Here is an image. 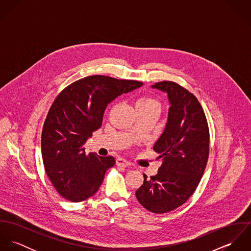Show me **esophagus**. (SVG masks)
Segmentation results:
<instances>
[{"label":"esophagus","instance_id":"esophagus-1","mask_svg":"<svg viewBox=\"0 0 251 251\" xmlns=\"http://www.w3.org/2000/svg\"><path fill=\"white\" fill-rule=\"evenodd\" d=\"M116 164H117L118 166H123V167H127V166L130 165L127 160H126V159H124V158H122V157H118V158L116 159Z\"/></svg>","mask_w":251,"mask_h":251}]
</instances>
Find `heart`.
<instances>
[{
	"instance_id": "heart-1",
	"label": "heart",
	"mask_w": 251,
	"mask_h": 251,
	"mask_svg": "<svg viewBox=\"0 0 251 251\" xmlns=\"http://www.w3.org/2000/svg\"><path fill=\"white\" fill-rule=\"evenodd\" d=\"M135 107L146 108V109H151V110H155L157 112L160 111V102L152 98H141L136 101Z\"/></svg>"
}]
</instances>
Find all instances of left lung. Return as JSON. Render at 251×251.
Masks as SVG:
<instances>
[{
	"instance_id": "left-lung-1",
	"label": "left lung",
	"mask_w": 251,
	"mask_h": 251,
	"mask_svg": "<svg viewBox=\"0 0 251 251\" xmlns=\"http://www.w3.org/2000/svg\"><path fill=\"white\" fill-rule=\"evenodd\" d=\"M167 94L170 107L164 130L153 145L161 158L157 174L136 190V198L148 211H173L192 195L207 165L210 134L204 110L197 99L177 83L162 81L151 86Z\"/></svg>"
}]
</instances>
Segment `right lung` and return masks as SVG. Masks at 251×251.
Segmentation results:
<instances>
[{
    "instance_id": "1",
    "label": "right lung",
    "mask_w": 251,
    "mask_h": 251,
    "mask_svg": "<svg viewBox=\"0 0 251 251\" xmlns=\"http://www.w3.org/2000/svg\"><path fill=\"white\" fill-rule=\"evenodd\" d=\"M142 85L93 75L72 83L57 97L43 125L41 154L48 178L64 198L81 202L99 190L116 160L93 152L87 155L86 141L100 128L108 104Z\"/></svg>"
}]
</instances>
